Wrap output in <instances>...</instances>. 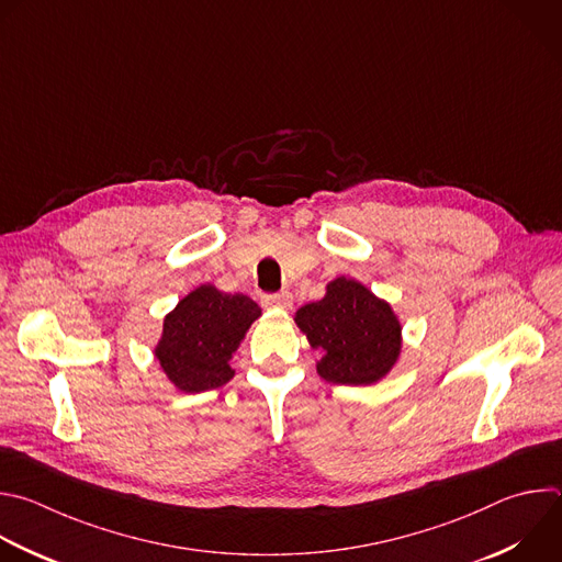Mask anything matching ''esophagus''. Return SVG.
I'll list each match as a JSON object with an SVG mask.
<instances>
[{"label":"esophagus","instance_id":"1","mask_svg":"<svg viewBox=\"0 0 562 562\" xmlns=\"http://www.w3.org/2000/svg\"><path fill=\"white\" fill-rule=\"evenodd\" d=\"M265 308H291L293 306V295L291 293H276V295H265L262 297Z\"/></svg>","mask_w":562,"mask_h":562}]
</instances>
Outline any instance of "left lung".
I'll return each instance as SVG.
<instances>
[{
	"label": "left lung",
	"instance_id": "left-lung-1",
	"mask_svg": "<svg viewBox=\"0 0 562 562\" xmlns=\"http://www.w3.org/2000/svg\"><path fill=\"white\" fill-rule=\"evenodd\" d=\"M295 324L322 350L319 378L370 386L384 380L402 352V324L389 302L352 278H335L319 302L304 304Z\"/></svg>",
	"mask_w": 562,
	"mask_h": 562
}]
</instances>
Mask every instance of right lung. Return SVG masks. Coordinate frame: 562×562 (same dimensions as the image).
I'll list each match as a JSON object with an SVG mask.
<instances>
[{"label":"right lung","instance_id":"1","mask_svg":"<svg viewBox=\"0 0 562 562\" xmlns=\"http://www.w3.org/2000/svg\"><path fill=\"white\" fill-rule=\"evenodd\" d=\"M260 306L243 293L201 284L187 293L162 319L154 355L167 380L182 393L221 389L234 378L229 366Z\"/></svg>","mask_w":562,"mask_h":562}]
</instances>
